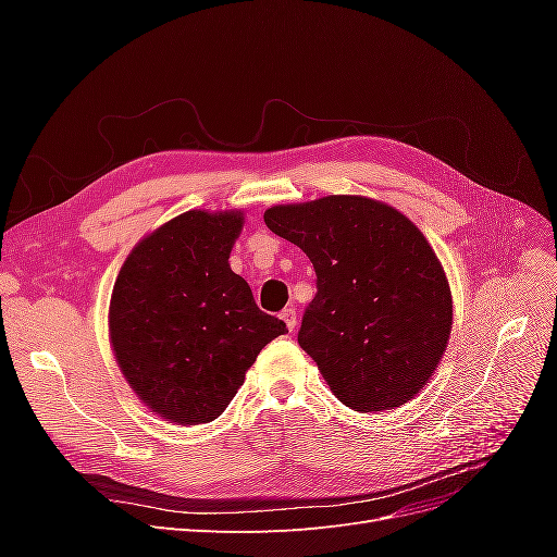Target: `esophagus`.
Here are the masks:
<instances>
[{"label": "esophagus", "instance_id": "1", "mask_svg": "<svg viewBox=\"0 0 557 557\" xmlns=\"http://www.w3.org/2000/svg\"><path fill=\"white\" fill-rule=\"evenodd\" d=\"M281 318H283V323L288 325V330H290V332L297 327V311H295V309H283Z\"/></svg>", "mask_w": 557, "mask_h": 557}]
</instances>
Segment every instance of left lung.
Listing matches in <instances>:
<instances>
[{
  "mask_svg": "<svg viewBox=\"0 0 557 557\" xmlns=\"http://www.w3.org/2000/svg\"><path fill=\"white\" fill-rule=\"evenodd\" d=\"M264 223L315 269L297 342L339 401L372 413L423 391L453 325L450 285L425 234L362 195L276 205Z\"/></svg>",
  "mask_w": 557,
  "mask_h": 557,
  "instance_id": "8db88e82",
  "label": "left lung"
}]
</instances>
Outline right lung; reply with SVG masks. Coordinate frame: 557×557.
Listing matches in <instances>:
<instances>
[{
  "instance_id": "add662e5",
  "label": "right lung",
  "mask_w": 557,
  "mask_h": 557,
  "mask_svg": "<svg viewBox=\"0 0 557 557\" xmlns=\"http://www.w3.org/2000/svg\"><path fill=\"white\" fill-rule=\"evenodd\" d=\"M244 211H185L132 248L109 305L117 367L146 407L176 425L211 423L285 323L258 309L230 252Z\"/></svg>"
}]
</instances>
